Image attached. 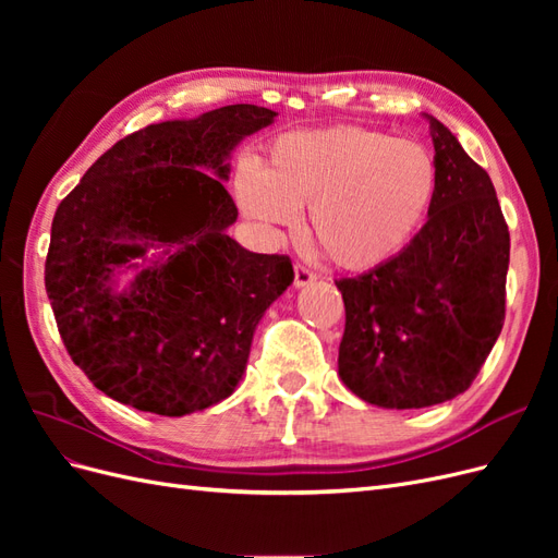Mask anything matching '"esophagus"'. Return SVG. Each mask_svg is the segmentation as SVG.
Instances as JSON below:
<instances>
[{
    "label": "esophagus",
    "mask_w": 558,
    "mask_h": 558,
    "mask_svg": "<svg viewBox=\"0 0 558 558\" xmlns=\"http://www.w3.org/2000/svg\"><path fill=\"white\" fill-rule=\"evenodd\" d=\"M293 272H295V277H293V286H295V289H305V286L314 283V279H316V277L310 272V269H307L305 265H300V263L293 265Z\"/></svg>",
    "instance_id": "esophagus-1"
}]
</instances>
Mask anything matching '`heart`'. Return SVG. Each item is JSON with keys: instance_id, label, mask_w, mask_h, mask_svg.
Masks as SVG:
<instances>
[{"instance_id": "heart-1", "label": "heart", "mask_w": 558, "mask_h": 558, "mask_svg": "<svg viewBox=\"0 0 558 558\" xmlns=\"http://www.w3.org/2000/svg\"><path fill=\"white\" fill-rule=\"evenodd\" d=\"M437 183L424 144L342 125L281 134L263 170L240 172L238 202L265 228L293 226L307 207V234L324 256L347 272H367L410 246Z\"/></svg>"}]
</instances>
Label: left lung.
<instances>
[{"mask_svg": "<svg viewBox=\"0 0 558 558\" xmlns=\"http://www.w3.org/2000/svg\"><path fill=\"white\" fill-rule=\"evenodd\" d=\"M426 118L440 172L426 226L393 260L335 281L347 312L340 377L386 410L468 391L505 320L510 232L496 189L449 128Z\"/></svg>", "mask_w": 558, "mask_h": 558, "instance_id": "8db88e82", "label": "left lung"}]
</instances>
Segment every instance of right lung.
I'll return each instance as SVG.
<instances>
[{"label": "right lung", "mask_w": 558, "mask_h": 558, "mask_svg": "<svg viewBox=\"0 0 558 558\" xmlns=\"http://www.w3.org/2000/svg\"><path fill=\"white\" fill-rule=\"evenodd\" d=\"M275 116L230 105L132 132L60 202L46 293L72 361L109 398L183 416L240 384L253 332L293 283V265L230 238L238 207L223 181L232 148ZM150 247L163 251L148 259ZM130 266L138 277L116 292L114 275Z\"/></svg>", "instance_id": "obj_1"}]
</instances>
